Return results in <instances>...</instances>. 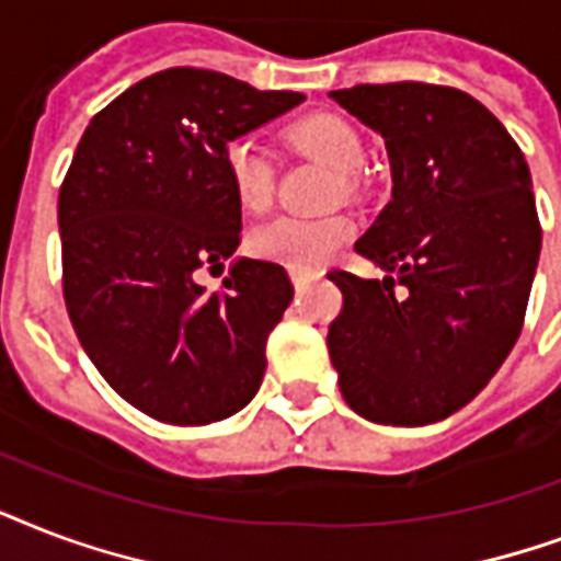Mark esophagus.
<instances>
[{"mask_svg": "<svg viewBox=\"0 0 561 561\" xmlns=\"http://www.w3.org/2000/svg\"><path fill=\"white\" fill-rule=\"evenodd\" d=\"M312 277H316V275H310V272H293V284H295V289H304V286L310 284Z\"/></svg>", "mask_w": 561, "mask_h": 561, "instance_id": "obj_1", "label": "esophagus"}]
</instances>
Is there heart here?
Masks as SVG:
<instances>
[{
	"instance_id": "1",
	"label": "heart",
	"mask_w": 561,
	"mask_h": 561,
	"mask_svg": "<svg viewBox=\"0 0 561 561\" xmlns=\"http://www.w3.org/2000/svg\"><path fill=\"white\" fill-rule=\"evenodd\" d=\"M284 140L289 142V149L328 163L336 175H342L345 190L354 186L351 175L366 160V146L359 140L357 128L336 114L304 116L286 128ZM221 163H225L228 186L242 210H268L275 198V169L263 146L249 137H237L225 146ZM351 233L354 225L345 216H328V219L277 216L249 233L245 249L260 260H272L295 272H312L324 266L351 240Z\"/></svg>"
}]
</instances>
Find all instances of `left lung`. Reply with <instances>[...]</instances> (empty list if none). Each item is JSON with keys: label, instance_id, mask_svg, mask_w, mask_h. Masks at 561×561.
Instances as JSON below:
<instances>
[{"label": "left lung", "instance_id": "left-lung-1", "mask_svg": "<svg viewBox=\"0 0 561 561\" xmlns=\"http://www.w3.org/2000/svg\"><path fill=\"white\" fill-rule=\"evenodd\" d=\"M330 99L386 140L392 202L357 240L383 280L330 272L342 398L377 424L462 410L518 342L541 251L533 178L501 119L454 87L398 81Z\"/></svg>", "mask_w": 561, "mask_h": 561}]
</instances>
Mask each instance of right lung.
Here are the masks:
<instances>
[{
    "label": "right lung",
    "instance_id": "obj_1",
    "mask_svg": "<svg viewBox=\"0 0 561 561\" xmlns=\"http://www.w3.org/2000/svg\"><path fill=\"white\" fill-rule=\"evenodd\" d=\"M301 102L172 67L116 95L78 142L58 195L64 301L99 375L151 419L202 427L257 394L293 280L242 257L207 293L198 272L240 245L225 146Z\"/></svg>",
    "mask_w": 561,
    "mask_h": 561
}]
</instances>
